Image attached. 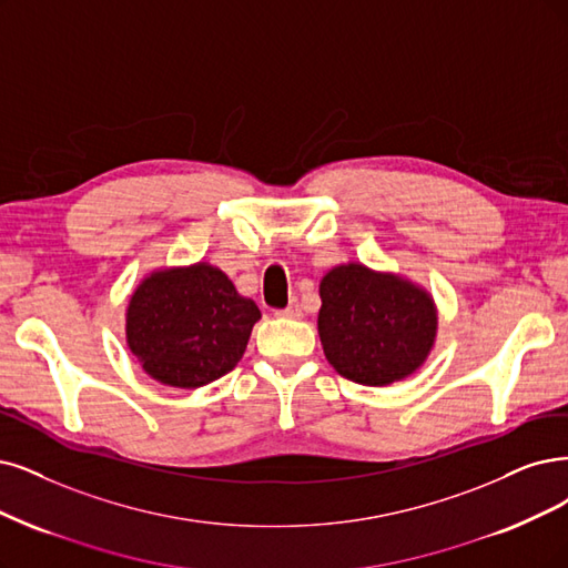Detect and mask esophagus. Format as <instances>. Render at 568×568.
I'll list each match as a JSON object with an SVG mask.
<instances>
[{
	"label": "esophagus",
	"mask_w": 568,
	"mask_h": 568,
	"mask_svg": "<svg viewBox=\"0 0 568 568\" xmlns=\"http://www.w3.org/2000/svg\"><path fill=\"white\" fill-rule=\"evenodd\" d=\"M276 316L281 318H302V306L297 300H292L283 311H276Z\"/></svg>",
	"instance_id": "obj_1"
}]
</instances>
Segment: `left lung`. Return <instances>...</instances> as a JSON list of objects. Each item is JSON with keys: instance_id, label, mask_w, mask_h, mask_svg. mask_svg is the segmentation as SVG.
I'll return each instance as SVG.
<instances>
[{"instance_id": "1", "label": "left lung", "mask_w": 568, "mask_h": 568, "mask_svg": "<svg viewBox=\"0 0 568 568\" xmlns=\"http://www.w3.org/2000/svg\"><path fill=\"white\" fill-rule=\"evenodd\" d=\"M321 300V344L344 379L388 386L426 363L437 334V308L424 287L351 262L325 273Z\"/></svg>"}]
</instances>
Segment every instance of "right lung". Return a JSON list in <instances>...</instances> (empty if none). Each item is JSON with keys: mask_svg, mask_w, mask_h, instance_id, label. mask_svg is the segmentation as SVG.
<instances>
[{"mask_svg": "<svg viewBox=\"0 0 568 568\" xmlns=\"http://www.w3.org/2000/svg\"><path fill=\"white\" fill-rule=\"evenodd\" d=\"M260 318L217 266L159 268L131 295L125 344L159 384L201 388L239 365Z\"/></svg>", "mask_w": 568, "mask_h": 568, "instance_id": "right-lung-1", "label": "right lung"}]
</instances>
